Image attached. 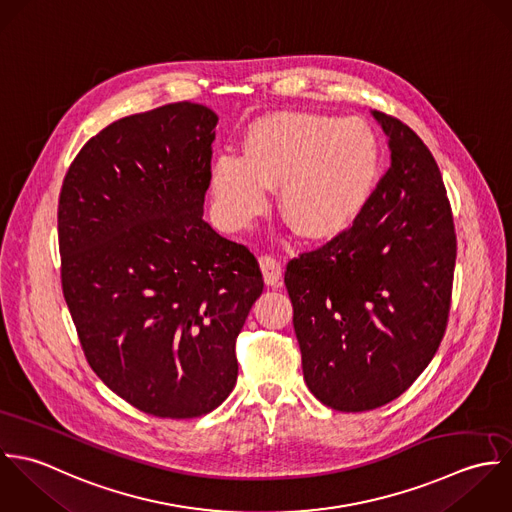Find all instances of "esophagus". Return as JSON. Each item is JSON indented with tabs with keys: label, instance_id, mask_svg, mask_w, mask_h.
Wrapping results in <instances>:
<instances>
[{
	"label": "esophagus",
	"instance_id": "1",
	"mask_svg": "<svg viewBox=\"0 0 512 512\" xmlns=\"http://www.w3.org/2000/svg\"><path fill=\"white\" fill-rule=\"evenodd\" d=\"M259 265L263 271V279L269 287H281L283 281V265L271 257V255H261L259 257Z\"/></svg>",
	"mask_w": 512,
	"mask_h": 512
}]
</instances>
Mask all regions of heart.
Masks as SVG:
<instances>
[{"instance_id": "obj_1", "label": "heart", "mask_w": 512, "mask_h": 512, "mask_svg": "<svg viewBox=\"0 0 512 512\" xmlns=\"http://www.w3.org/2000/svg\"><path fill=\"white\" fill-rule=\"evenodd\" d=\"M380 174V142L360 118L279 112L253 122L243 154L223 152L211 166L217 221L239 231L261 217L269 190L299 235L344 233L370 202Z\"/></svg>"}]
</instances>
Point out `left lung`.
<instances>
[{
  "instance_id": "8db88e82",
  "label": "left lung",
  "mask_w": 512,
  "mask_h": 512,
  "mask_svg": "<svg viewBox=\"0 0 512 512\" xmlns=\"http://www.w3.org/2000/svg\"><path fill=\"white\" fill-rule=\"evenodd\" d=\"M392 164L360 217L289 261L285 285L312 396L368 411L402 396L447 326L457 255L443 178L423 140L372 110Z\"/></svg>"
}]
</instances>
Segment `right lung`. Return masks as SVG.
Returning a JSON list of instances; mask_svg holds the SVG:
<instances>
[{
  "instance_id": "1",
  "label": "right lung",
  "mask_w": 512,
  "mask_h": 512,
  "mask_svg": "<svg viewBox=\"0 0 512 512\" xmlns=\"http://www.w3.org/2000/svg\"><path fill=\"white\" fill-rule=\"evenodd\" d=\"M215 124L196 103L120 118L61 188V283L85 356L156 417H200L231 394L235 338L263 293L253 253L204 221Z\"/></svg>"
}]
</instances>
